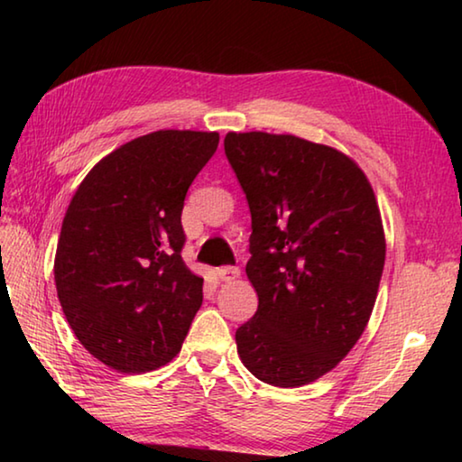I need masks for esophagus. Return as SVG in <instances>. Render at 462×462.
Here are the masks:
<instances>
[{
    "mask_svg": "<svg viewBox=\"0 0 462 462\" xmlns=\"http://www.w3.org/2000/svg\"><path fill=\"white\" fill-rule=\"evenodd\" d=\"M216 275L220 281H236L240 277V269L238 267H220V269H216Z\"/></svg>",
    "mask_w": 462,
    "mask_h": 462,
    "instance_id": "esophagus-1",
    "label": "esophagus"
}]
</instances>
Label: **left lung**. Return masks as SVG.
<instances>
[{
    "label": "left lung",
    "mask_w": 462,
    "mask_h": 462,
    "mask_svg": "<svg viewBox=\"0 0 462 462\" xmlns=\"http://www.w3.org/2000/svg\"><path fill=\"white\" fill-rule=\"evenodd\" d=\"M224 151L253 217L246 275L259 295L238 356L269 385H308L350 353L377 300L385 232L373 187L350 156L293 134L228 132Z\"/></svg>",
    "instance_id": "1"
}]
</instances>
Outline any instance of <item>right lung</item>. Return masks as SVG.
<instances>
[{
	"instance_id": "1",
	"label": "right lung",
	"mask_w": 462,
	"mask_h": 462,
	"mask_svg": "<svg viewBox=\"0 0 462 462\" xmlns=\"http://www.w3.org/2000/svg\"><path fill=\"white\" fill-rule=\"evenodd\" d=\"M220 134L159 130L104 156L62 220L54 283L85 350L120 373L173 361L203 301L181 259V212Z\"/></svg>"
}]
</instances>
